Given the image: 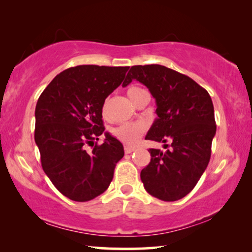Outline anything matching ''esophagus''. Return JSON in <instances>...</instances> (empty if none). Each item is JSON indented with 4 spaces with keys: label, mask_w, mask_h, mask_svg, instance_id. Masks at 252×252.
I'll list each match as a JSON object with an SVG mask.
<instances>
[{
    "label": "esophagus",
    "mask_w": 252,
    "mask_h": 252,
    "mask_svg": "<svg viewBox=\"0 0 252 252\" xmlns=\"http://www.w3.org/2000/svg\"><path fill=\"white\" fill-rule=\"evenodd\" d=\"M135 150V148H133V147H127V146H126L125 147V152L126 153H131V152H133Z\"/></svg>",
    "instance_id": "esophagus-1"
}]
</instances>
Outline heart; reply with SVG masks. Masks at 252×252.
I'll list each match as a JSON object with an SVG mask.
<instances>
[{
	"mask_svg": "<svg viewBox=\"0 0 252 252\" xmlns=\"http://www.w3.org/2000/svg\"><path fill=\"white\" fill-rule=\"evenodd\" d=\"M142 91H144L142 88L132 85V87L129 88V90H127V95H129L132 102H133L134 97ZM106 108H108V105H106V102H104L103 106H102V114H103L104 117L106 114ZM146 130H147L146 123L126 122V123H122V125H120L117 127H114L112 130V134L125 144H127V146H133V144H135L139 141V139L141 138V135L146 132Z\"/></svg>",
	"mask_w": 252,
	"mask_h": 252,
	"instance_id": "b5f03b06",
	"label": "heart"
}]
</instances>
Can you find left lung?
Here are the masks:
<instances>
[{"label":"left lung","instance_id":"8db88e82","mask_svg":"<svg viewBox=\"0 0 252 252\" xmlns=\"http://www.w3.org/2000/svg\"><path fill=\"white\" fill-rule=\"evenodd\" d=\"M132 80L146 85L156 99L158 118L146 139L171 143L164 152L149 150L151 161L140 173L141 181L153 197L177 201L193 189L210 160L217 131L212 100L189 76L163 65L131 66L122 87Z\"/></svg>","mask_w":252,"mask_h":252}]
</instances>
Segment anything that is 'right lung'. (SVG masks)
Segmentation results:
<instances>
[{"label":"right lung","instance_id":"1","mask_svg":"<svg viewBox=\"0 0 252 252\" xmlns=\"http://www.w3.org/2000/svg\"><path fill=\"white\" fill-rule=\"evenodd\" d=\"M129 66L78 65L58 74L35 106L34 139L41 163L54 187L66 198L84 202L108 189L122 143L104 132L102 106L122 83ZM105 133V142L94 143ZM91 145V152L86 146Z\"/></svg>","mask_w":252,"mask_h":252}]
</instances>
